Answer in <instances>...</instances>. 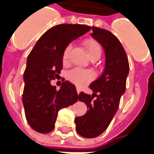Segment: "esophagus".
<instances>
[{"instance_id":"1","label":"esophagus","mask_w":154,"mask_h":154,"mask_svg":"<svg viewBox=\"0 0 154 154\" xmlns=\"http://www.w3.org/2000/svg\"><path fill=\"white\" fill-rule=\"evenodd\" d=\"M77 94H79L81 92V89L79 88V87H77Z\"/></svg>"}]
</instances>
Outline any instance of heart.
<instances>
[{
    "instance_id": "heart-1",
    "label": "heart",
    "mask_w": 154,
    "mask_h": 154,
    "mask_svg": "<svg viewBox=\"0 0 154 154\" xmlns=\"http://www.w3.org/2000/svg\"><path fill=\"white\" fill-rule=\"evenodd\" d=\"M84 45L86 49V51L88 53L89 56L91 59L95 56H100L101 54V46L100 43L96 42L95 40L88 39L85 41ZM72 50V45L69 44L65 47L64 51L63 52L62 59L63 62L66 63L69 60V55H70V51ZM68 79L75 85L78 86H82L86 85V83L91 81L94 77V73L90 70H84L82 68H73L68 72L67 74Z\"/></svg>"
}]
</instances>
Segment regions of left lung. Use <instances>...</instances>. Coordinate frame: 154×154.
<instances>
[{
	"mask_svg": "<svg viewBox=\"0 0 154 154\" xmlns=\"http://www.w3.org/2000/svg\"><path fill=\"white\" fill-rule=\"evenodd\" d=\"M91 36L103 46L105 67L98 79L91 83L92 94L81 92L78 100L87 106V112L75 118L76 131L82 137L94 138L105 131L118 111L126 91L129 63L119 40L109 31L92 27Z\"/></svg>",
	"mask_w": 154,
	"mask_h": 154,
	"instance_id": "1",
	"label": "left lung"
}]
</instances>
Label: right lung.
Masks as SVG:
<instances>
[{
  "label": "right lung",
  "mask_w": 154,
  "mask_h": 154,
  "mask_svg": "<svg viewBox=\"0 0 154 154\" xmlns=\"http://www.w3.org/2000/svg\"><path fill=\"white\" fill-rule=\"evenodd\" d=\"M91 28L82 24L56 25L40 37L28 56L23 103L26 119L36 131L42 134L52 131L58 112L78 100L73 84L65 81L57 91L51 81L62 70V55L66 46Z\"/></svg>",
  "instance_id": "1"
}]
</instances>
